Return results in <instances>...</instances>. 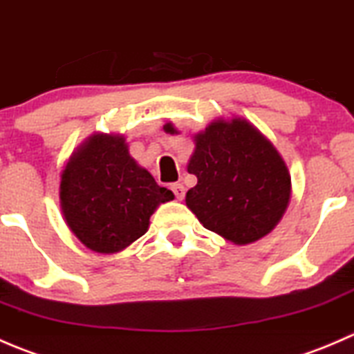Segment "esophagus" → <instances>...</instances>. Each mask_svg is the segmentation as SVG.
<instances>
[{
    "mask_svg": "<svg viewBox=\"0 0 354 354\" xmlns=\"http://www.w3.org/2000/svg\"><path fill=\"white\" fill-rule=\"evenodd\" d=\"M172 191H174V194H176V198L177 199H182L185 196V187L182 184H172Z\"/></svg>",
    "mask_w": 354,
    "mask_h": 354,
    "instance_id": "obj_1",
    "label": "esophagus"
}]
</instances>
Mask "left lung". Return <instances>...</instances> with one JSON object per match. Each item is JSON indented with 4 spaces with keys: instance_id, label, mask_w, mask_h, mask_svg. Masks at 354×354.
Wrapping results in <instances>:
<instances>
[{
    "instance_id": "obj_1",
    "label": "left lung",
    "mask_w": 354,
    "mask_h": 354,
    "mask_svg": "<svg viewBox=\"0 0 354 354\" xmlns=\"http://www.w3.org/2000/svg\"><path fill=\"white\" fill-rule=\"evenodd\" d=\"M165 131L174 132L172 125ZM187 172L198 184L185 205L203 227L236 244L267 236L288 208L291 176L284 160L246 120L213 122L196 136Z\"/></svg>"
}]
</instances>
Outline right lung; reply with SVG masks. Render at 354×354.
Returning <instances> with one entry per match:
<instances>
[{
  "label": "right lung",
  "instance_id": "1",
  "mask_svg": "<svg viewBox=\"0 0 354 354\" xmlns=\"http://www.w3.org/2000/svg\"><path fill=\"white\" fill-rule=\"evenodd\" d=\"M170 199L174 192L131 158L118 136H93L70 158L59 184L70 230L97 253H115L139 239L156 206Z\"/></svg>",
  "mask_w": 354,
  "mask_h": 354
}]
</instances>
